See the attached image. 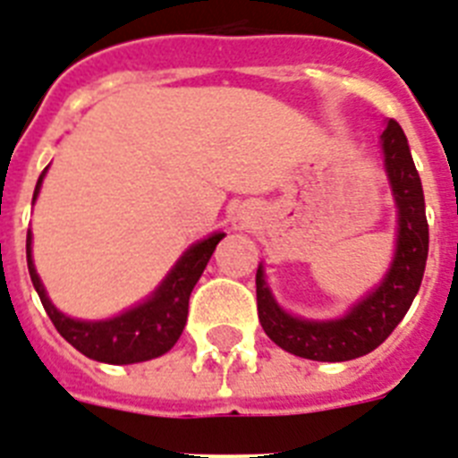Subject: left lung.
<instances>
[{"label":"left lung","instance_id":"left-lung-1","mask_svg":"<svg viewBox=\"0 0 458 458\" xmlns=\"http://www.w3.org/2000/svg\"><path fill=\"white\" fill-rule=\"evenodd\" d=\"M384 170L389 176L391 193L398 207V237L389 272L379 286L359 301L342 318L310 321L293 317L276 305L265 282L263 265L256 272V301L263 330L275 344L301 359L340 363L366 356L377 349L403 321L421 279L428 259V223L421 179L414 167L407 137L395 121L386 123L382 132Z\"/></svg>","mask_w":458,"mask_h":458}]
</instances>
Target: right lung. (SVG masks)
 <instances>
[{"instance_id":"1","label":"right lung","mask_w":458,"mask_h":458,"mask_svg":"<svg viewBox=\"0 0 458 458\" xmlns=\"http://www.w3.org/2000/svg\"><path fill=\"white\" fill-rule=\"evenodd\" d=\"M44 174L46 170L41 172L32 199H37L39 195ZM223 237H225L223 233H214L207 240H199L176 260L170 275L165 276L163 284L153 291L151 298H146L137 307H130L128 312L118 314V317L105 318V321L72 318L48 301L44 284L34 270L32 233H27V267H30V276H32V284L39 293L46 314L51 317L57 333L72 347L99 363L128 366V363L157 359L174 347L176 340L182 337L183 326H186L191 291L202 276L211 253Z\"/></svg>"}]
</instances>
